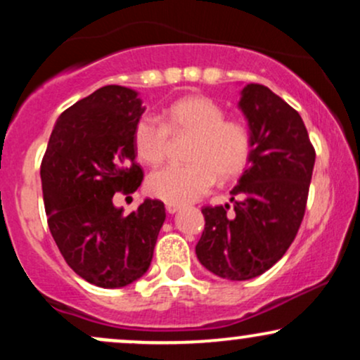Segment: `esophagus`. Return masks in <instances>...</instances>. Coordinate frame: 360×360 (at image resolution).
Masks as SVG:
<instances>
[{
	"label": "esophagus",
	"mask_w": 360,
	"mask_h": 360,
	"mask_svg": "<svg viewBox=\"0 0 360 360\" xmlns=\"http://www.w3.org/2000/svg\"><path fill=\"white\" fill-rule=\"evenodd\" d=\"M166 210H167V213H171V214H174V213H177L181 210V205H176V203H166Z\"/></svg>",
	"instance_id": "obj_1"
}]
</instances>
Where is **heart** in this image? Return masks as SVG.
Wrapping results in <instances>:
<instances>
[{
	"label": "heart",
	"mask_w": 360,
	"mask_h": 360,
	"mask_svg": "<svg viewBox=\"0 0 360 360\" xmlns=\"http://www.w3.org/2000/svg\"><path fill=\"white\" fill-rule=\"evenodd\" d=\"M162 121L146 115L134 131L135 152L148 166H157L167 154L169 131L193 134L188 148L189 164H171L152 172L147 189L167 203H191L212 189L217 181L230 179L245 167L250 135L238 120H226L218 103L200 94L186 96L167 106Z\"/></svg>",
	"instance_id": "obj_1"
}]
</instances>
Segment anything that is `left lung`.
<instances>
[{
	"mask_svg": "<svg viewBox=\"0 0 360 360\" xmlns=\"http://www.w3.org/2000/svg\"><path fill=\"white\" fill-rule=\"evenodd\" d=\"M249 125L247 169L230 191V205L205 206L198 260L213 274L247 281L286 254L307 208L315 148L300 113L262 84L240 91Z\"/></svg>",
	"mask_w": 360,
	"mask_h": 360,
	"instance_id": "obj_1",
	"label": "left lung"
}]
</instances>
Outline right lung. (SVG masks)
I'll return each instance as SVG.
<instances>
[{"label":"right lung","mask_w":360,"mask_h":360,"mask_svg":"<svg viewBox=\"0 0 360 360\" xmlns=\"http://www.w3.org/2000/svg\"><path fill=\"white\" fill-rule=\"evenodd\" d=\"M146 108L139 93L105 86L57 118L40 177L51 233L69 267L100 288H123L146 274L166 208L146 200L123 214L115 193L142 184L135 125Z\"/></svg>","instance_id":"add662e5"}]
</instances>
